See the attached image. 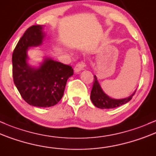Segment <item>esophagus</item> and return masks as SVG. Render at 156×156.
I'll return each mask as SVG.
<instances>
[{"label":"esophagus","instance_id":"esophagus-1","mask_svg":"<svg viewBox=\"0 0 156 156\" xmlns=\"http://www.w3.org/2000/svg\"><path fill=\"white\" fill-rule=\"evenodd\" d=\"M85 67V63L84 62H83V61H81V62H79V63H77L76 66H75L74 71L76 73L80 72L82 70H83V69Z\"/></svg>","mask_w":156,"mask_h":156}]
</instances>
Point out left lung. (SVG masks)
I'll list each match as a JSON object with an SVG mask.
<instances>
[{
  "instance_id": "left-lung-1",
  "label": "left lung",
  "mask_w": 156,
  "mask_h": 156,
  "mask_svg": "<svg viewBox=\"0 0 156 156\" xmlns=\"http://www.w3.org/2000/svg\"><path fill=\"white\" fill-rule=\"evenodd\" d=\"M136 91V90H135L132 95L125 98V99H112L105 94L99 83H98L97 76L96 75H94V81L93 84L92 90L90 91V99H91L93 104L97 108H101V109H111V108H117V107H119L128 102L129 101L131 100Z\"/></svg>"
}]
</instances>
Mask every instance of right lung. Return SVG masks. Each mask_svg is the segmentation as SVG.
<instances>
[{"instance_id":"1","label":"right lung","mask_w":156,"mask_h":156,"mask_svg":"<svg viewBox=\"0 0 156 156\" xmlns=\"http://www.w3.org/2000/svg\"><path fill=\"white\" fill-rule=\"evenodd\" d=\"M43 26H31L18 41L12 54V74L15 86L28 104L40 108L55 105L63 96L66 83L73 74L71 66L45 58L40 67L27 63V50L43 43Z\"/></svg>"}]
</instances>
